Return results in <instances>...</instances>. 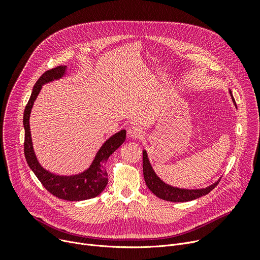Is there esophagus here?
<instances>
[{
  "label": "esophagus",
  "instance_id": "1",
  "mask_svg": "<svg viewBox=\"0 0 260 260\" xmlns=\"http://www.w3.org/2000/svg\"><path fill=\"white\" fill-rule=\"evenodd\" d=\"M128 137L132 139H141L144 135V132L138 126H132L128 128Z\"/></svg>",
  "mask_w": 260,
  "mask_h": 260
}]
</instances>
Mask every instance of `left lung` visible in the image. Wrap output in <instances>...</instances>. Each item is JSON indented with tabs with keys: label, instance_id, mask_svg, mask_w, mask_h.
Returning a JSON list of instances; mask_svg holds the SVG:
<instances>
[{
	"label": "left lung",
	"instance_id": "8db88e82",
	"mask_svg": "<svg viewBox=\"0 0 260 260\" xmlns=\"http://www.w3.org/2000/svg\"><path fill=\"white\" fill-rule=\"evenodd\" d=\"M230 93H231L232 100H233V102L235 103V100L233 98V95H232L231 90H230ZM143 176H144V180L147 187L154 195H156L160 199L172 201V202L190 201V200L197 199L201 196L207 195L213 188H215V186H217V184L220 181L219 179L212 185L206 188H200V189H184V188L171 186L163 182L156 175V173L154 172L151 166V163L148 161L147 154L145 151H143Z\"/></svg>",
	"mask_w": 260,
	"mask_h": 260
}]
</instances>
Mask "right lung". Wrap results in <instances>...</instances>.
<instances>
[{
	"instance_id": "add662e5",
	"label": "right lung",
	"mask_w": 260,
	"mask_h": 260,
	"mask_svg": "<svg viewBox=\"0 0 260 260\" xmlns=\"http://www.w3.org/2000/svg\"><path fill=\"white\" fill-rule=\"evenodd\" d=\"M65 71L66 66H57L52 68V70L45 72L36 82L29 101L25 106L23 116V124L25 129L24 155L31 171L50 194L63 200L80 201L97 197L100 193L103 192V189L108 182L107 172L104 169L105 162L107 161L108 157L125 141L126 132L125 129H122L107 139L99 149L97 155H95L89 169L79 175L58 176L49 173L41 167L32 148L29 127L30 112L37 95L39 94L41 88H42V85L47 83V82L62 78L65 74Z\"/></svg>"
}]
</instances>
